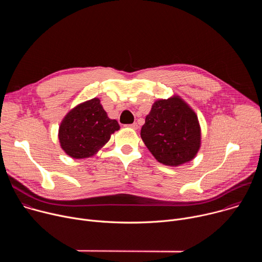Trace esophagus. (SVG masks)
Returning a JSON list of instances; mask_svg holds the SVG:
<instances>
[{
	"label": "esophagus",
	"instance_id": "esophagus-1",
	"mask_svg": "<svg viewBox=\"0 0 262 262\" xmlns=\"http://www.w3.org/2000/svg\"><path fill=\"white\" fill-rule=\"evenodd\" d=\"M127 126L130 127V128H133V129H138V123H137V122H134L133 124H128Z\"/></svg>",
	"mask_w": 262,
	"mask_h": 262
}]
</instances>
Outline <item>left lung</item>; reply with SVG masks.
I'll return each mask as SVG.
<instances>
[{
	"label": "left lung",
	"mask_w": 262,
	"mask_h": 262,
	"mask_svg": "<svg viewBox=\"0 0 262 262\" xmlns=\"http://www.w3.org/2000/svg\"><path fill=\"white\" fill-rule=\"evenodd\" d=\"M141 138L158 162L177 167L196 157L201 129L195 112L174 95L152 104L141 128Z\"/></svg>",
	"instance_id": "1"
}]
</instances>
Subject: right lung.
Returning <instances> with one entry per match:
<instances>
[{
    "instance_id": "right-lung-1",
    "label": "right lung",
    "mask_w": 262,
    "mask_h": 262,
    "mask_svg": "<svg viewBox=\"0 0 262 262\" xmlns=\"http://www.w3.org/2000/svg\"><path fill=\"white\" fill-rule=\"evenodd\" d=\"M120 128L110 119L98 98H92L69 111L59 126L61 148L73 159L94 156Z\"/></svg>"
}]
</instances>
